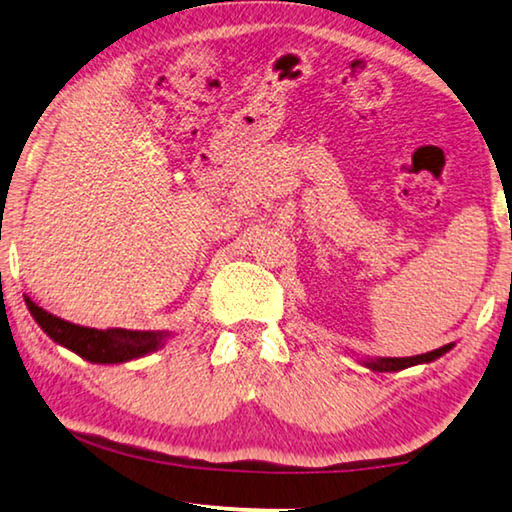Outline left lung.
Wrapping results in <instances>:
<instances>
[{"mask_svg": "<svg viewBox=\"0 0 512 512\" xmlns=\"http://www.w3.org/2000/svg\"><path fill=\"white\" fill-rule=\"evenodd\" d=\"M453 348V343L444 345V348L426 352V355H416V357H375V359H361V364L366 368H371L375 373H396V371H405L410 366H419V364H430V361L439 359L442 355H446L448 350Z\"/></svg>", "mask_w": 512, "mask_h": 512, "instance_id": "8db88e82", "label": "left lung"}]
</instances>
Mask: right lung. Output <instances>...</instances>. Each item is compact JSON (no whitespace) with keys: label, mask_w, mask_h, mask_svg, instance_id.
I'll list each match as a JSON object with an SVG mask.
<instances>
[{"label":"right lung","mask_w":512,"mask_h":512,"mask_svg":"<svg viewBox=\"0 0 512 512\" xmlns=\"http://www.w3.org/2000/svg\"><path fill=\"white\" fill-rule=\"evenodd\" d=\"M27 309L38 322V327L52 338L54 343L64 345L70 352L80 355L91 364H125L160 350L169 341L171 332H137V329H93L73 325L47 313L41 306L25 297Z\"/></svg>","instance_id":"obj_1"}]
</instances>
